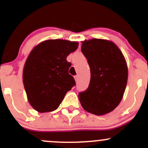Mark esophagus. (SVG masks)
<instances>
[{
	"mask_svg": "<svg viewBox=\"0 0 148 148\" xmlns=\"http://www.w3.org/2000/svg\"><path fill=\"white\" fill-rule=\"evenodd\" d=\"M74 79H75L76 82H77L78 80H79V76H74Z\"/></svg>",
	"mask_w": 148,
	"mask_h": 148,
	"instance_id": "esophagus-1",
	"label": "esophagus"
}]
</instances>
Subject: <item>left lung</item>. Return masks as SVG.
<instances>
[{
    "mask_svg": "<svg viewBox=\"0 0 148 148\" xmlns=\"http://www.w3.org/2000/svg\"><path fill=\"white\" fill-rule=\"evenodd\" d=\"M81 52L90 68V81L79 99L84 110L97 115L113 111L123 99L128 79L126 60L118 46L109 40L82 42Z\"/></svg>",
    "mask_w": 148,
    "mask_h": 148,
    "instance_id": "1",
    "label": "left lung"
}]
</instances>
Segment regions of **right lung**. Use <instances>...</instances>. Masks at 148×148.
Here are the masks:
<instances>
[{"label": "right lung", "mask_w": 148, "mask_h": 148, "mask_svg": "<svg viewBox=\"0 0 148 148\" xmlns=\"http://www.w3.org/2000/svg\"><path fill=\"white\" fill-rule=\"evenodd\" d=\"M78 42L48 40L33 48L25 61L23 82L28 102L39 113L55 111L76 83L68 73L67 56Z\"/></svg>", "instance_id": "add662e5"}]
</instances>
